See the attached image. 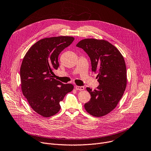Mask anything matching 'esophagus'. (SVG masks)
<instances>
[{
	"label": "esophagus",
	"mask_w": 151,
	"mask_h": 151,
	"mask_svg": "<svg viewBox=\"0 0 151 151\" xmlns=\"http://www.w3.org/2000/svg\"><path fill=\"white\" fill-rule=\"evenodd\" d=\"M75 89L78 91H83L84 90V88L83 86H75Z\"/></svg>",
	"instance_id": "esophagus-1"
}]
</instances>
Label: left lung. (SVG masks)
Masks as SVG:
<instances>
[{
    "label": "left lung",
    "mask_w": 151,
    "mask_h": 151,
    "mask_svg": "<svg viewBox=\"0 0 151 151\" xmlns=\"http://www.w3.org/2000/svg\"><path fill=\"white\" fill-rule=\"evenodd\" d=\"M91 59L92 70L97 73L99 86L87 88L91 100L84 105L89 114L101 117L113 111L121 99L127 86V70L124 57L116 47L105 40L86 38L76 45Z\"/></svg>",
    "instance_id": "1"
}]
</instances>
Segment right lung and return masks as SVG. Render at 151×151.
Returning <instances> with one entry per match:
<instances>
[{"mask_svg": "<svg viewBox=\"0 0 151 151\" xmlns=\"http://www.w3.org/2000/svg\"><path fill=\"white\" fill-rule=\"evenodd\" d=\"M74 39L68 36L43 38L32 46L23 58L20 68L22 93L30 107L43 117L57 114L60 101L73 89V84L53 78V71L59 66V54Z\"/></svg>", "mask_w": 151, "mask_h": 151, "instance_id": "add662e5", "label": "right lung"}]
</instances>
